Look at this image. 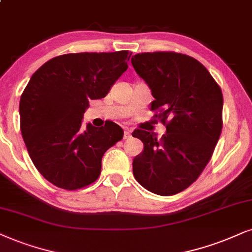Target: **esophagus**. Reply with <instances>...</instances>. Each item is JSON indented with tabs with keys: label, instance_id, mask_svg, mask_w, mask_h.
<instances>
[{
	"label": "esophagus",
	"instance_id": "1",
	"mask_svg": "<svg viewBox=\"0 0 252 252\" xmlns=\"http://www.w3.org/2000/svg\"><path fill=\"white\" fill-rule=\"evenodd\" d=\"M123 138H124V139H130V138H131V131H130L129 129H126V130H124Z\"/></svg>",
	"mask_w": 252,
	"mask_h": 252
}]
</instances>
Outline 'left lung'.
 <instances>
[{"label":"left lung","mask_w":252,"mask_h":252,"mask_svg":"<svg viewBox=\"0 0 252 252\" xmlns=\"http://www.w3.org/2000/svg\"><path fill=\"white\" fill-rule=\"evenodd\" d=\"M131 63L151 89L154 117L166 126L160 139L155 132L133 131L144 144L132 161L133 177L150 192L173 195L190 186L211 160L222 131L221 88L201 63L183 53H138Z\"/></svg>","instance_id":"8db88e82"}]
</instances>
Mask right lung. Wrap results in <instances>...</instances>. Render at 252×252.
<instances>
[{
    "instance_id": "add662e5",
    "label": "right lung",
    "mask_w": 252,
    "mask_h": 252,
    "mask_svg": "<svg viewBox=\"0 0 252 252\" xmlns=\"http://www.w3.org/2000/svg\"><path fill=\"white\" fill-rule=\"evenodd\" d=\"M131 53L82 52L58 56L40 66L20 101L21 131L40 174L60 189L75 190L101 173L104 152L123 138L114 122L82 126L89 101L106 96L128 69Z\"/></svg>"
}]
</instances>
